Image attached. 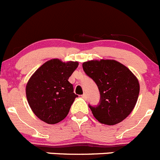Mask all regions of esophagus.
<instances>
[{"label": "esophagus", "mask_w": 160, "mask_h": 160, "mask_svg": "<svg viewBox=\"0 0 160 160\" xmlns=\"http://www.w3.org/2000/svg\"><path fill=\"white\" fill-rule=\"evenodd\" d=\"M82 98H84V99H86V98H87V95H86L85 93H83V95H82Z\"/></svg>", "instance_id": "esophagus-1"}]
</instances>
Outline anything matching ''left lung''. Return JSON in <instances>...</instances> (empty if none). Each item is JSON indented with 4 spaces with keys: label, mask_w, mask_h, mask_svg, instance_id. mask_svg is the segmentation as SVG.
<instances>
[{
    "label": "left lung",
    "mask_w": 160,
    "mask_h": 160,
    "mask_svg": "<svg viewBox=\"0 0 160 160\" xmlns=\"http://www.w3.org/2000/svg\"><path fill=\"white\" fill-rule=\"evenodd\" d=\"M84 72L98 86L99 104L89 105L94 117L102 124L116 125L129 116L133 110L140 84L133 73L114 60H93L83 62Z\"/></svg>",
    "instance_id": "1"
}]
</instances>
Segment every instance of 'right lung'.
Segmentation results:
<instances>
[{"label": "right lung", "instance_id": "right-lung-1", "mask_svg": "<svg viewBox=\"0 0 160 160\" xmlns=\"http://www.w3.org/2000/svg\"><path fill=\"white\" fill-rule=\"evenodd\" d=\"M77 62L52 59L40 66L26 86L27 99L34 114L47 124L63 120L77 95L68 78L78 67Z\"/></svg>", "mask_w": 160, "mask_h": 160}]
</instances>
